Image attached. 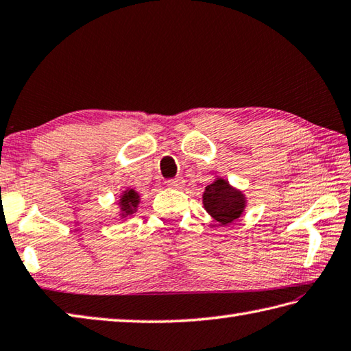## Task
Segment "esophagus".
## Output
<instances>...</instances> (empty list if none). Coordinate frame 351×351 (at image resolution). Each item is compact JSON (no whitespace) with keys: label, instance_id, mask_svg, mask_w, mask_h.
Instances as JSON below:
<instances>
[{"label":"esophagus","instance_id":"obj_1","mask_svg":"<svg viewBox=\"0 0 351 351\" xmlns=\"http://www.w3.org/2000/svg\"><path fill=\"white\" fill-rule=\"evenodd\" d=\"M166 184H167V187H170V189H181L184 185V180L181 176L171 178V180H167Z\"/></svg>","mask_w":351,"mask_h":351}]
</instances>
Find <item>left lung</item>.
I'll return each instance as SVG.
<instances>
[{"mask_svg": "<svg viewBox=\"0 0 351 351\" xmlns=\"http://www.w3.org/2000/svg\"><path fill=\"white\" fill-rule=\"evenodd\" d=\"M205 210L221 225H228L240 217L245 210V196L242 191L231 187L228 181L216 180L205 187L202 195Z\"/></svg>", "mask_w": 351, "mask_h": 351, "instance_id": "left-lung-1", "label": "left lung"}]
</instances>
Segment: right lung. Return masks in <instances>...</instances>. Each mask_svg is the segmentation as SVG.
I'll return each instance as SVG.
<instances>
[{
  "label": "right lung",
  "instance_id": "obj_1",
  "mask_svg": "<svg viewBox=\"0 0 351 351\" xmlns=\"http://www.w3.org/2000/svg\"><path fill=\"white\" fill-rule=\"evenodd\" d=\"M138 202H140L138 193H136L134 189H128L125 193L121 195V199L119 202L121 207V217L134 215L136 211V207H138Z\"/></svg>",
  "mask_w": 351,
  "mask_h": 351
}]
</instances>
